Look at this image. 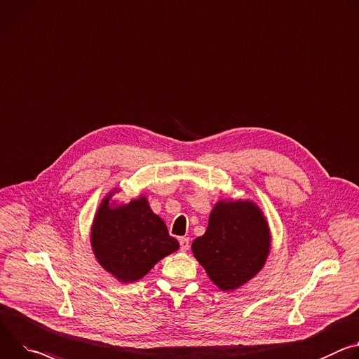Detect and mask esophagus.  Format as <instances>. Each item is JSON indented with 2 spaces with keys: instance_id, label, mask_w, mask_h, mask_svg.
<instances>
[{
  "instance_id": "esophagus-1",
  "label": "esophagus",
  "mask_w": 359,
  "mask_h": 359,
  "mask_svg": "<svg viewBox=\"0 0 359 359\" xmlns=\"http://www.w3.org/2000/svg\"><path fill=\"white\" fill-rule=\"evenodd\" d=\"M179 243H180V250H182V252L189 250V248H190L189 238H180V239H179Z\"/></svg>"
}]
</instances>
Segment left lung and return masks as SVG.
<instances>
[{"mask_svg": "<svg viewBox=\"0 0 359 359\" xmlns=\"http://www.w3.org/2000/svg\"><path fill=\"white\" fill-rule=\"evenodd\" d=\"M191 250L222 290H235L264 268L269 250L268 222L253 202L220 201L215 205L203 236Z\"/></svg>", "mask_w": 359, "mask_h": 359, "instance_id": "1", "label": "left lung"}]
</instances>
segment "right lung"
<instances>
[{"mask_svg": "<svg viewBox=\"0 0 359 359\" xmlns=\"http://www.w3.org/2000/svg\"><path fill=\"white\" fill-rule=\"evenodd\" d=\"M102 202L91 226V246L99 264L123 283L142 279L157 262L179 249L166 223L146 198L127 205Z\"/></svg>", "mask_w": 359, "mask_h": 359, "instance_id": "1", "label": "right lung"}]
</instances>
